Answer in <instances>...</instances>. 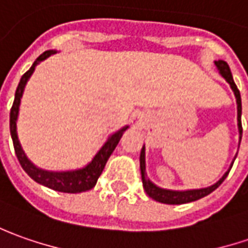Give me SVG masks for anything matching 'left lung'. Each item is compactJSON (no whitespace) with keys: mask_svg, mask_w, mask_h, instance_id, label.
Segmentation results:
<instances>
[{"mask_svg":"<svg viewBox=\"0 0 248 248\" xmlns=\"http://www.w3.org/2000/svg\"><path fill=\"white\" fill-rule=\"evenodd\" d=\"M216 65L219 70L221 75L226 79V82L231 85V88L233 90L236 96V103H237V126H239V133H240V140H242V132H243V127H242V98H240V92L237 89L236 83L233 82V78H232V74H231V70H229V65L226 64L225 62L222 60H218L216 62ZM233 165V162H232ZM140 169H141V180H142V186H144V191L147 192V195L155 199L156 202H160V203H166V204H183V203H189V202L198 201L201 198H204L207 196L209 193H211L213 191H216L218 186L222 184V181L226 178V175L229 174L232 166L229 167V170L226 171L225 174L222 175V178L216 183L214 185H211L209 188H203V189H192V191H167V189H162L156 185L151 183L150 180L147 178V174H145V150L142 147L140 155Z\"/></svg>","mask_w":248,"mask_h":248,"instance_id":"obj_1","label":"left lung"}]
</instances>
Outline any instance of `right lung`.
Returning a JSON list of instances; mask_svg holds the SVG:
<instances>
[{"label":"right lung","instance_id":"right-lung-1","mask_svg":"<svg viewBox=\"0 0 248 248\" xmlns=\"http://www.w3.org/2000/svg\"><path fill=\"white\" fill-rule=\"evenodd\" d=\"M55 50H46L42 55L37 57V60L34 62V64L31 65V68L27 73L23 74L22 79L17 85V89L15 93V100H13V106L11 108V119H9V127H11V136H12L13 147H15V152L16 156L19 159L20 165H22L23 170L30 175L34 181H37L41 185H45L50 189H55L57 192H65V193H81L85 191L92 189L96 183H97L98 177L103 173L104 166L107 163L108 158L111 156V154L114 152L118 142L121 140L124 132L127 129V126L124 127L122 130L114 133L108 141L103 145V148L98 151L97 155L93 158L89 165L83 169L75 170V171H62V173H55V171H46V170H41L38 167H35L27 156L24 155L22 150V145L17 139V133H16V119H17V114H19V106H20V98L23 96V90L24 86L31 77V74L34 73L35 65L38 64L39 62L45 60L46 57L53 55Z\"/></svg>","mask_w":248,"mask_h":248}]
</instances>
